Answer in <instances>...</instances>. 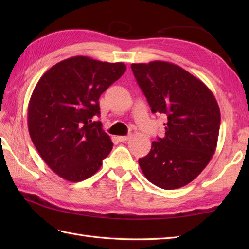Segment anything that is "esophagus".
<instances>
[{
  "instance_id": "esophagus-1",
  "label": "esophagus",
  "mask_w": 249,
  "mask_h": 249,
  "mask_svg": "<svg viewBox=\"0 0 249 249\" xmlns=\"http://www.w3.org/2000/svg\"><path fill=\"white\" fill-rule=\"evenodd\" d=\"M130 135H127V136H120V137H118V139H119V141H121V142H124V141H127L128 139H130Z\"/></svg>"
}]
</instances>
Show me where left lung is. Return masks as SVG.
<instances>
[{
    "label": "left lung",
    "instance_id": "left-lung-1",
    "mask_svg": "<svg viewBox=\"0 0 249 249\" xmlns=\"http://www.w3.org/2000/svg\"><path fill=\"white\" fill-rule=\"evenodd\" d=\"M153 113L167 116L165 136L139 158L145 178L163 189L187 185L214 155L220 111L213 93L182 67L163 61L131 64Z\"/></svg>",
    "mask_w": 249,
    "mask_h": 249
}]
</instances>
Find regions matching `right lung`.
<instances>
[{"label": "right lung", "instance_id": "add662e5", "mask_svg": "<svg viewBox=\"0 0 249 249\" xmlns=\"http://www.w3.org/2000/svg\"><path fill=\"white\" fill-rule=\"evenodd\" d=\"M126 71L124 63L73 56L57 63L37 82L28 109L31 139L57 176L80 182L103 165L113 143L102 128L98 99Z\"/></svg>", "mask_w": 249, "mask_h": 249}]
</instances>
